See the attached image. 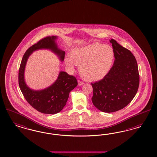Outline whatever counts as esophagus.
Returning <instances> with one entry per match:
<instances>
[{
	"label": "esophagus",
	"instance_id": "esophagus-1",
	"mask_svg": "<svg viewBox=\"0 0 157 157\" xmlns=\"http://www.w3.org/2000/svg\"><path fill=\"white\" fill-rule=\"evenodd\" d=\"M84 84V82L80 81V80H78V86H82Z\"/></svg>",
	"mask_w": 157,
	"mask_h": 157
}]
</instances>
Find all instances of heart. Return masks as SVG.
Segmentation results:
<instances>
[{
    "label": "heart",
    "instance_id": "heart-1",
    "mask_svg": "<svg viewBox=\"0 0 157 157\" xmlns=\"http://www.w3.org/2000/svg\"><path fill=\"white\" fill-rule=\"evenodd\" d=\"M71 58H66L65 63L73 69L78 66L81 77L88 81L101 80L106 76L113 65L114 53L109 45L93 44L77 48L71 51Z\"/></svg>",
    "mask_w": 157,
    "mask_h": 157
}]
</instances>
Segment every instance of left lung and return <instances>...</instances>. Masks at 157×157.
<instances>
[{
    "mask_svg": "<svg viewBox=\"0 0 157 157\" xmlns=\"http://www.w3.org/2000/svg\"><path fill=\"white\" fill-rule=\"evenodd\" d=\"M114 53V62L103 79L91 83L93 88L92 101L103 112L112 113L122 109L135 96L139 86L137 61L131 52L110 40Z\"/></svg>",
    "mask_w": 157,
    "mask_h": 157,
    "instance_id": "8db88e82",
    "label": "left lung"
}]
</instances>
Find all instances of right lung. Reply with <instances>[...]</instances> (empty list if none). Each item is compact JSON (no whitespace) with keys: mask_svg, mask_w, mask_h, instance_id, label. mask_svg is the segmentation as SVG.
Wrapping results in <instances>:
<instances>
[{"mask_svg":"<svg viewBox=\"0 0 157 157\" xmlns=\"http://www.w3.org/2000/svg\"><path fill=\"white\" fill-rule=\"evenodd\" d=\"M58 37L47 36L29 47L22 57L18 73V83L26 101L40 113L54 114L63 109L66 105L69 93L77 86L75 77L65 71H60L58 78L51 86L42 90H33L26 85L24 71L29 56L36 50L48 49L58 56L61 61L64 60L65 52L59 49L56 42Z\"/></svg>","mask_w":157,"mask_h":157,"instance_id":"right-lung-1","label":"right lung"}]
</instances>
